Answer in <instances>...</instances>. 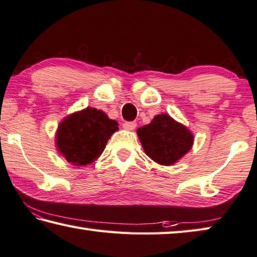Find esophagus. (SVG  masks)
<instances>
[{"label": "esophagus", "mask_w": 257, "mask_h": 257, "mask_svg": "<svg viewBox=\"0 0 257 257\" xmlns=\"http://www.w3.org/2000/svg\"><path fill=\"white\" fill-rule=\"evenodd\" d=\"M122 127L127 130H134L137 127V123L135 121H125V122H123Z\"/></svg>", "instance_id": "obj_1"}]
</instances>
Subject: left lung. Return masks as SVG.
<instances>
[{
    "label": "left lung",
    "instance_id": "8db88e82",
    "mask_svg": "<svg viewBox=\"0 0 257 257\" xmlns=\"http://www.w3.org/2000/svg\"><path fill=\"white\" fill-rule=\"evenodd\" d=\"M137 134L147 155L162 165L174 164L193 144L192 134L167 114L156 115Z\"/></svg>",
    "mask_w": 257,
    "mask_h": 257
}]
</instances>
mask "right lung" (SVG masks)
<instances>
[{
  "label": "right lung",
  "mask_w": 257,
  "mask_h": 257,
  "mask_svg": "<svg viewBox=\"0 0 257 257\" xmlns=\"http://www.w3.org/2000/svg\"><path fill=\"white\" fill-rule=\"evenodd\" d=\"M118 122L103 111L86 108L67 116L60 122L56 136L58 151L73 165H87L104 151Z\"/></svg>",
  "instance_id": "add662e5"
}]
</instances>
